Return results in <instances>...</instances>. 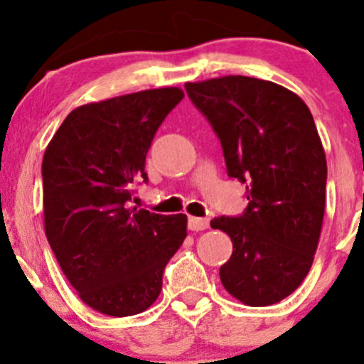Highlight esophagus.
Here are the masks:
<instances>
[{
    "label": "esophagus",
    "mask_w": 364,
    "mask_h": 364,
    "mask_svg": "<svg viewBox=\"0 0 364 364\" xmlns=\"http://www.w3.org/2000/svg\"><path fill=\"white\" fill-rule=\"evenodd\" d=\"M209 227L208 218H197V216H190L188 218V229L190 230H205Z\"/></svg>",
    "instance_id": "esophagus-1"
}]
</instances>
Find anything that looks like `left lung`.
<instances>
[{"instance_id": "obj_1", "label": "left lung", "mask_w": 364, "mask_h": 364, "mask_svg": "<svg viewBox=\"0 0 364 364\" xmlns=\"http://www.w3.org/2000/svg\"><path fill=\"white\" fill-rule=\"evenodd\" d=\"M223 149L227 174L247 185L240 216H218L232 255L223 287L248 306L291 296L314 262L326 208L328 164L314 116L280 84L245 75L186 82Z\"/></svg>"}]
</instances>
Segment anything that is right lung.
I'll return each instance as SVG.
<instances>
[{
    "label": "right lung",
    "instance_id": "obj_1",
    "mask_svg": "<svg viewBox=\"0 0 364 364\" xmlns=\"http://www.w3.org/2000/svg\"><path fill=\"white\" fill-rule=\"evenodd\" d=\"M183 97L160 87L80 105L46 149L47 241L80 299L100 314L128 317L151 306L186 237V215L127 205L134 183H148L149 146Z\"/></svg>",
    "mask_w": 364,
    "mask_h": 364
}]
</instances>
